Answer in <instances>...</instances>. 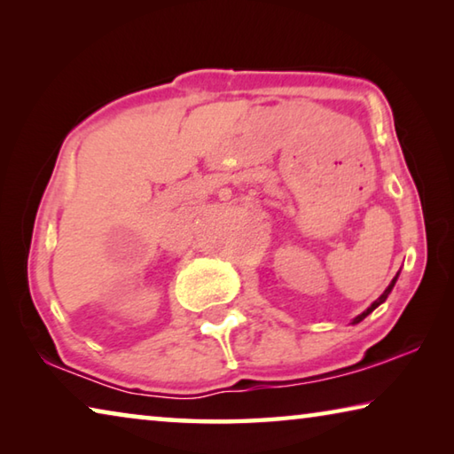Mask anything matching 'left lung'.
I'll return each instance as SVG.
<instances>
[{
	"label": "left lung",
	"mask_w": 454,
	"mask_h": 454,
	"mask_svg": "<svg viewBox=\"0 0 454 454\" xmlns=\"http://www.w3.org/2000/svg\"><path fill=\"white\" fill-rule=\"evenodd\" d=\"M396 278H398V276H395V280L388 284V288L382 292V296L379 298V301H374V302H372L371 306H368V309H366V310H364L363 314H360V317H356V318H355V322H360V320H363V318H366V317H368V314H371V312H372V310L376 309V306H379V304H382L384 301H387V296L390 294V290H393V286H395V282H396Z\"/></svg>",
	"instance_id": "left-lung-1"
}]
</instances>
